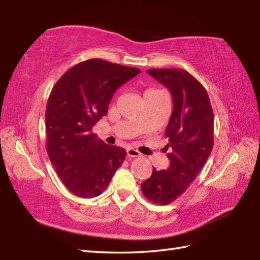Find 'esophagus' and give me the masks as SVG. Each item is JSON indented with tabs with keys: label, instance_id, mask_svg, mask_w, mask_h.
Masks as SVG:
<instances>
[{
	"label": "esophagus",
	"instance_id": "1",
	"mask_svg": "<svg viewBox=\"0 0 260 260\" xmlns=\"http://www.w3.org/2000/svg\"><path fill=\"white\" fill-rule=\"evenodd\" d=\"M127 156L128 157H140L141 153L135 148H127Z\"/></svg>",
	"mask_w": 260,
	"mask_h": 260
}]
</instances>
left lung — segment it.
Here are the masks:
<instances>
[{"label":"left lung","mask_w":260,"mask_h":260,"mask_svg":"<svg viewBox=\"0 0 260 260\" xmlns=\"http://www.w3.org/2000/svg\"><path fill=\"white\" fill-rule=\"evenodd\" d=\"M147 74L167 86L173 98L165 129L170 167L153 169L141 184L146 199L164 206L183 194L206 164L213 147L214 117L206 88L186 70L148 69Z\"/></svg>","instance_id":"obj_1"}]
</instances>
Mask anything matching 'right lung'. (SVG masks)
I'll use <instances>...</instances> for the list:
<instances>
[{"label": "right lung", "mask_w": 260, "mask_h": 260, "mask_svg": "<svg viewBox=\"0 0 260 260\" xmlns=\"http://www.w3.org/2000/svg\"><path fill=\"white\" fill-rule=\"evenodd\" d=\"M140 73L95 58L74 66L53 86L46 107L47 152L75 196H99L123 164L124 148L107 145L91 129L106 116L116 89Z\"/></svg>", "instance_id": "add662e5"}]
</instances>
